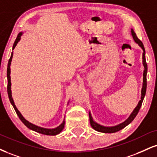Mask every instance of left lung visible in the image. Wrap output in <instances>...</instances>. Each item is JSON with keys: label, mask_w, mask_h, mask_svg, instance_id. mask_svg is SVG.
I'll list each match as a JSON object with an SVG mask.
<instances>
[{"label": "left lung", "mask_w": 157, "mask_h": 157, "mask_svg": "<svg viewBox=\"0 0 157 157\" xmlns=\"http://www.w3.org/2000/svg\"><path fill=\"white\" fill-rule=\"evenodd\" d=\"M132 35L134 40L135 41L136 43H137L141 47L143 50V66H144V71H143V88H142V95H141V100L139 101L138 105L137 106L135 107V109H134V111L130 115V116L129 117L127 120L125 121L124 123L122 124H119V125L116 126H113V127H106V126H103L99 125V124H97L96 122L94 121L93 118H92L91 115L89 113V118H90V126H92L94 129H95L96 131L100 132H104V133H114L116 132L119 131V130L124 129L125 126H126L128 124H129L132 121L135 119V118L136 117V116L137 115L140 109L141 105H142L143 101L144 99L145 95V92H146V87H147V78H146V75H147V71H148V66H147V63H146V60H145V48L144 46H143V42L141 41L140 39L137 38V35L135 33L133 29H132Z\"/></svg>", "instance_id": "left-lung-1"}]
</instances>
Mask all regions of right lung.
Listing matches in <instances>:
<instances>
[{
	"label": "right lung",
	"instance_id": "right-lung-1",
	"mask_svg": "<svg viewBox=\"0 0 157 157\" xmlns=\"http://www.w3.org/2000/svg\"><path fill=\"white\" fill-rule=\"evenodd\" d=\"M21 35H22V33H20L17 35V38H16V40H15L14 43V45H13L12 50H14L15 47H16L17 44L19 40L20 39V36H21ZM12 56H13V52H12L11 57H10V58H9V62H8V67H7V80H8V85H7V92H8V95H9V100H10V102L12 105L13 107L14 108L15 112H16L17 114V116H18L19 118H20V119L21 120V121L25 125L27 126L28 128H29V129L33 130V131L36 132L43 134V135H58V134H59L60 132H61L62 130L63 129L64 124H65V122H64V121H63V122L62 123V124H60L59 126H58V127L56 128V129H44V128H41V127H39V126L33 125V124H31V123L28 122V121H26L23 118V117H22L21 113L19 112V110L17 109V108L16 107V106H15L14 101H13V99L12 98V91H11L10 64H11V61H12Z\"/></svg>",
	"mask_w": 157,
	"mask_h": 157
}]
</instances>
